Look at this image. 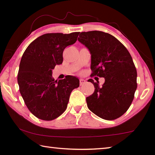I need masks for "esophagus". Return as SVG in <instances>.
Returning a JSON list of instances; mask_svg holds the SVG:
<instances>
[{"mask_svg":"<svg viewBox=\"0 0 155 155\" xmlns=\"http://www.w3.org/2000/svg\"><path fill=\"white\" fill-rule=\"evenodd\" d=\"M86 81L85 79H83V78H81L80 79V85H83V84H85Z\"/></svg>","mask_w":155,"mask_h":155,"instance_id":"obj_1","label":"esophagus"}]
</instances>
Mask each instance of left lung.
<instances>
[{
	"instance_id": "obj_1",
	"label": "left lung",
	"mask_w": 155,
	"mask_h": 155,
	"mask_svg": "<svg viewBox=\"0 0 155 155\" xmlns=\"http://www.w3.org/2000/svg\"><path fill=\"white\" fill-rule=\"evenodd\" d=\"M78 40L90 52L92 75L105 80L102 87L88 80L95 90L86 98L87 107L103 119L118 118L129 108L137 90V70L129 52L114 36L103 31L82 32Z\"/></svg>"
}]
</instances>
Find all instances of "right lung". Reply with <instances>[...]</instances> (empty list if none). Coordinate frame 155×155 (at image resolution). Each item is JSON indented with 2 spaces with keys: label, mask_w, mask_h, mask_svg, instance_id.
Here are the masks:
<instances>
[{
  "label": "right lung",
  "mask_w": 155,
  "mask_h": 155,
  "mask_svg": "<svg viewBox=\"0 0 155 155\" xmlns=\"http://www.w3.org/2000/svg\"><path fill=\"white\" fill-rule=\"evenodd\" d=\"M79 32L46 33L32 41L21 59L18 74L20 92L29 111L39 119L52 120L67 108L79 80L69 76L54 81L52 70L63 62V52L74 44Z\"/></svg>",
  "instance_id": "add662e5"
}]
</instances>
